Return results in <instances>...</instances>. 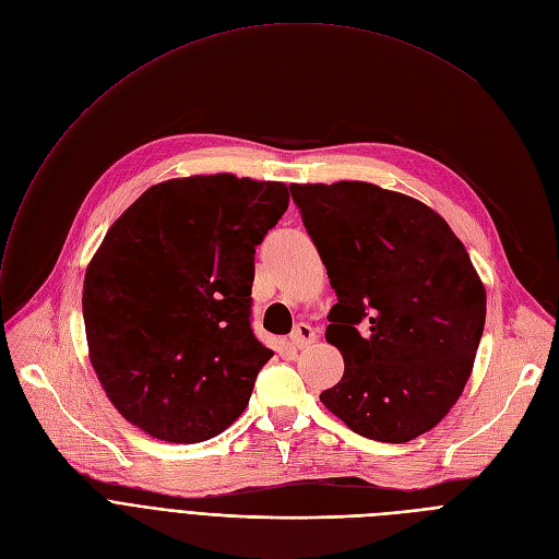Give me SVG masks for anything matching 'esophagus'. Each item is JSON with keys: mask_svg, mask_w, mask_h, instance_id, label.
<instances>
[{"mask_svg": "<svg viewBox=\"0 0 559 559\" xmlns=\"http://www.w3.org/2000/svg\"><path fill=\"white\" fill-rule=\"evenodd\" d=\"M316 336L318 334H316V330L309 323H298L294 328V332H290V343H294L298 350H302V348H307V345H311L316 341Z\"/></svg>", "mask_w": 559, "mask_h": 559, "instance_id": "esophagus-1", "label": "esophagus"}]
</instances>
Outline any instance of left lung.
<instances>
[{
    "label": "left lung",
    "mask_w": 559,
    "mask_h": 559,
    "mask_svg": "<svg viewBox=\"0 0 559 559\" xmlns=\"http://www.w3.org/2000/svg\"><path fill=\"white\" fill-rule=\"evenodd\" d=\"M288 189L338 298L325 338L345 370L323 405L373 441L432 430L462 395L485 330L468 252L430 206L376 183Z\"/></svg>",
    "instance_id": "obj_1"
}]
</instances>
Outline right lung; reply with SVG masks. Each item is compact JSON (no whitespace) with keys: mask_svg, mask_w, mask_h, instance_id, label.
<instances>
[{"mask_svg":"<svg viewBox=\"0 0 559 559\" xmlns=\"http://www.w3.org/2000/svg\"><path fill=\"white\" fill-rule=\"evenodd\" d=\"M286 206L280 181L170 179L104 236L82 300L91 361L150 437L206 441L248 407L273 357L252 332L254 252Z\"/></svg>","mask_w":559,"mask_h":559,"instance_id":"1","label":"right lung"}]
</instances>
